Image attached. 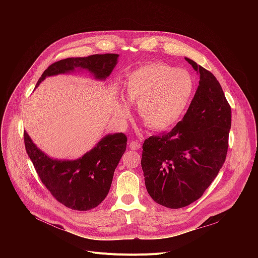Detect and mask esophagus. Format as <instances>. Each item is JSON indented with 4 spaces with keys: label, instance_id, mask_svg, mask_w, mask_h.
Here are the masks:
<instances>
[{
    "label": "esophagus",
    "instance_id": "1",
    "mask_svg": "<svg viewBox=\"0 0 258 258\" xmlns=\"http://www.w3.org/2000/svg\"><path fill=\"white\" fill-rule=\"evenodd\" d=\"M141 147H142L141 143H139V142H137V141H132V142L130 143V148H131L132 150H139V149H141Z\"/></svg>",
    "mask_w": 258,
    "mask_h": 258
}]
</instances>
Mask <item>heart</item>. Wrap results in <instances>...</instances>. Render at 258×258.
Wrapping results in <instances>:
<instances>
[{
    "mask_svg": "<svg viewBox=\"0 0 258 258\" xmlns=\"http://www.w3.org/2000/svg\"><path fill=\"white\" fill-rule=\"evenodd\" d=\"M194 93L195 81L191 73L164 63H150L136 69L123 86L125 102L138 104L140 118L154 131L176 123L185 114ZM116 116L121 120L128 118L125 104L117 106Z\"/></svg>",
    "mask_w": 258,
    "mask_h": 258,
    "instance_id": "1",
    "label": "heart"
}]
</instances>
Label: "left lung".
Here are the masks:
<instances>
[{
    "instance_id": "obj_1",
    "label": "left lung",
    "mask_w": 258,
    "mask_h": 258,
    "mask_svg": "<svg viewBox=\"0 0 258 258\" xmlns=\"http://www.w3.org/2000/svg\"><path fill=\"white\" fill-rule=\"evenodd\" d=\"M199 73L195 96L182 120L168 133L143 144L146 189L158 204L177 209L198 200L225 163L232 110L218 81L195 61Z\"/></svg>"
}]
</instances>
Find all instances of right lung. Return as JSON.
<instances>
[{"label": "right lung", "instance_id": "obj_1", "mask_svg": "<svg viewBox=\"0 0 258 258\" xmlns=\"http://www.w3.org/2000/svg\"><path fill=\"white\" fill-rule=\"evenodd\" d=\"M117 58V54H96L57 61L44 71L36 87L47 77L70 72L75 68L87 69L97 80H105L115 67ZM23 137L35 171L52 196L66 207L80 211L93 209L106 198L127 141L122 133L108 135L77 160H56L42 152L25 131Z\"/></svg>", "mask_w": 258, "mask_h": 258}]
</instances>
